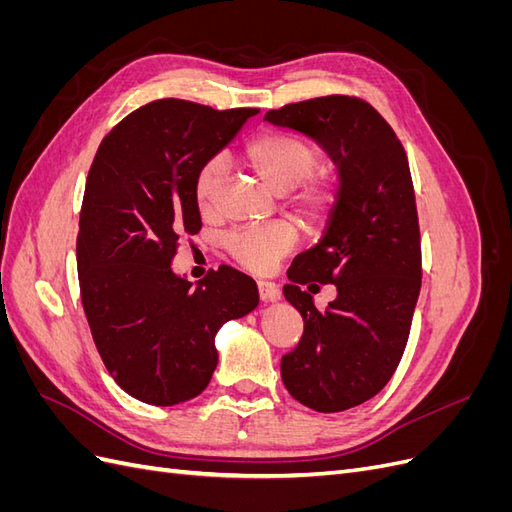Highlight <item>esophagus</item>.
Returning a JSON list of instances; mask_svg holds the SVG:
<instances>
[{
	"label": "esophagus",
	"instance_id": "34e87169",
	"mask_svg": "<svg viewBox=\"0 0 512 512\" xmlns=\"http://www.w3.org/2000/svg\"><path fill=\"white\" fill-rule=\"evenodd\" d=\"M258 294H260V301H277L282 297L280 288L269 280H258Z\"/></svg>",
	"mask_w": 512,
	"mask_h": 512
}]
</instances>
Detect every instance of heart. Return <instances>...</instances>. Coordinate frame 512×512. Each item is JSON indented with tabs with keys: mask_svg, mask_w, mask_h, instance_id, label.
Returning a JSON list of instances; mask_svg holds the SVG:
<instances>
[{
	"mask_svg": "<svg viewBox=\"0 0 512 512\" xmlns=\"http://www.w3.org/2000/svg\"><path fill=\"white\" fill-rule=\"evenodd\" d=\"M243 158L260 181L275 194L294 190V205L309 220H322L335 203V188L327 179H316L318 149L299 136L267 130L256 134L243 149ZM226 175L224 158H209L194 177V198L203 211L215 207ZM297 243V228L288 222L247 228L228 239V250L239 265L252 271H269Z\"/></svg>",
	"mask_w": 512,
	"mask_h": 512,
	"instance_id": "b5f03b06",
	"label": "heart"
}]
</instances>
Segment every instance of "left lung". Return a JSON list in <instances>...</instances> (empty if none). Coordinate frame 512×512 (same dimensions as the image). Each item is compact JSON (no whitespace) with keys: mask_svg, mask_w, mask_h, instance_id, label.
<instances>
[{"mask_svg":"<svg viewBox=\"0 0 512 512\" xmlns=\"http://www.w3.org/2000/svg\"><path fill=\"white\" fill-rule=\"evenodd\" d=\"M329 153L339 190L322 239L292 260L286 301L303 316L282 356L288 393L316 412H344L378 395L404 354L421 292V235L406 151L374 106L327 96L269 111ZM335 283L318 313L299 283Z\"/></svg>","mask_w":512,"mask_h":512,"instance_id":"8db88e82","label":"left lung"}]
</instances>
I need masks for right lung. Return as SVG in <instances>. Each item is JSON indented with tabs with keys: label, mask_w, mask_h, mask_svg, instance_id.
Segmentation results:
<instances>
[{
	"label": "right lung",
	"mask_w": 512,
	"mask_h": 512,
	"mask_svg": "<svg viewBox=\"0 0 512 512\" xmlns=\"http://www.w3.org/2000/svg\"><path fill=\"white\" fill-rule=\"evenodd\" d=\"M256 113L149 102L104 136L89 168L76 239L85 316L106 369L145 404L203 393L218 365L215 335L258 305L256 282L228 265L196 286L170 267L179 237L200 230L198 168Z\"/></svg>",
	"instance_id": "right-lung-1"
}]
</instances>
